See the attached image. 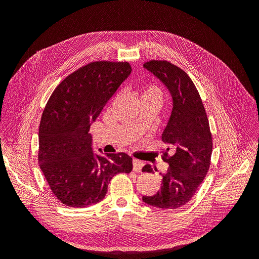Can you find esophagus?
Masks as SVG:
<instances>
[{"instance_id": "esophagus-1", "label": "esophagus", "mask_w": 259, "mask_h": 259, "mask_svg": "<svg viewBox=\"0 0 259 259\" xmlns=\"http://www.w3.org/2000/svg\"><path fill=\"white\" fill-rule=\"evenodd\" d=\"M143 166H144L143 161L137 160V159L133 160V169H134L135 171H137V173H140V171H142Z\"/></svg>"}]
</instances>
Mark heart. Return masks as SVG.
<instances>
[{
    "mask_svg": "<svg viewBox=\"0 0 259 259\" xmlns=\"http://www.w3.org/2000/svg\"><path fill=\"white\" fill-rule=\"evenodd\" d=\"M143 98H152V99L159 100L161 103L162 98H163L162 90L155 84H152V83L148 84V85H146V88L143 92Z\"/></svg>",
    "mask_w": 259,
    "mask_h": 259,
    "instance_id": "b5f03b06",
    "label": "heart"
}]
</instances>
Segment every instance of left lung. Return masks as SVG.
Returning <instances> with one entry per match:
<instances>
[{"mask_svg":"<svg viewBox=\"0 0 259 259\" xmlns=\"http://www.w3.org/2000/svg\"><path fill=\"white\" fill-rule=\"evenodd\" d=\"M144 67L166 85L173 111L162 134V142L168 145L162 160L168 163V169L161 174V190L144 195L143 201L160 208H178L192 199L208 171L213 150L209 123L200 94L183 69L166 60L147 61ZM143 171L151 173L150 164Z\"/></svg>","mask_w":259,"mask_h":259,"instance_id":"left-lung-1","label":"left lung"}]
</instances>
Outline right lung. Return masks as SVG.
Here are the masks:
<instances>
[{"mask_svg": "<svg viewBox=\"0 0 259 259\" xmlns=\"http://www.w3.org/2000/svg\"><path fill=\"white\" fill-rule=\"evenodd\" d=\"M132 72L126 61H93L62 80L46 104L38 127V165L62 204L86 207L106 197L119 173H130L124 152L95 155L91 123Z\"/></svg>", "mask_w": 259, "mask_h": 259, "instance_id": "obj_1", "label": "right lung"}]
</instances>
